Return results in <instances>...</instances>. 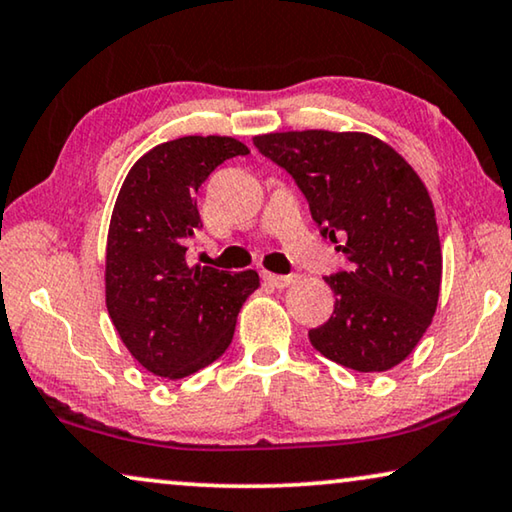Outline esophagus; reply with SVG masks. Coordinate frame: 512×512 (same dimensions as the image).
<instances>
[{
	"label": "esophagus",
	"mask_w": 512,
	"mask_h": 512,
	"mask_svg": "<svg viewBox=\"0 0 512 512\" xmlns=\"http://www.w3.org/2000/svg\"><path fill=\"white\" fill-rule=\"evenodd\" d=\"M263 279L268 281V284L274 286V288H288V286L298 284L302 277H300V274H272V272H265Z\"/></svg>",
	"instance_id": "34e87169"
}]
</instances>
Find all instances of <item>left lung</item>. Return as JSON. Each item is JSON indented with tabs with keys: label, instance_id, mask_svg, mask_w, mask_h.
Listing matches in <instances>:
<instances>
[{
	"label": "left lung",
	"instance_id": "1",
	"mask_svg": "<svg viewBox=\"0 0 512 512\" xmlns=\"http://www.w3.org/2000/svg\"><path fill=\"white\" fill-rule=\"evenodd\" d=\"M305 194L318 233L348 268L325 277L335 311L309 342L355 372H385L409 355L439 302L434 207L399 154L367 133L286 131L254 138Z\"/></svg>",
	"mask_w": 512,
	"mask_h": 512
}]
</instances>
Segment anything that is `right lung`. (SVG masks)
I'll use <instances>...</instances> for the list:
<instances>
[{
    "mask_svg": "<svg viewBox=\"0 0 512 512\" xmlns=\"http://www.w3.org/2000/svg\"><path fill=\"white\" fill-rule=\"evenodd\" d=\"M249 154L226 136L161 143L129 170L106 247V305L124 346L147 372L184 379L221 358L258 274L189 268L196 194L219 164Z\"/></svg>",
    "mask_w": 512,
    "mask_h": 512,
    "instance_id": "obj_1",
    "label": "right lung"
}]
</instances>
